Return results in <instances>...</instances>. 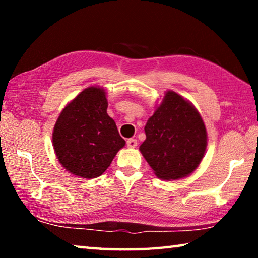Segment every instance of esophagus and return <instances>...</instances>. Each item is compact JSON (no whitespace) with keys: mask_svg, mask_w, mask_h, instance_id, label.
Masks as SVG:
<instances>
[{"mask_svg":"<svg viewBox=\"0 0 258 258\" xmlns=\"http://www.w3.org/2000/svg\"><path fill=\"white\" fill-rule=\"evenodd\" d=\"M126 145H127L128 148H135L138 146V141L135 139H128L127 141H126Z\"/></svg>","mask_w":258,"mask_h":258,"instance_id":"34e87169","label":"esophagus"}]
</instances>
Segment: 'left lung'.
Instances as JSON below:
<instances>
[{
  "label": "left lung",
  "mask_w": 258,
  "mask_h": 258,
  "mask_svg": "<svg viewBox=\"0 0 258 258\" xmlns=\"http://www.w3.org/2000/svg\"><path fill=\"white\" fill-rule=\"evenodd\" d=\"M140 151L161 180H178L198 167L207 147V132L194 104L167 91L145 126Z\"/></svg>",
  "instance_id": "1"
}]
</instances>
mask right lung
Here are the masks:
<instances>
[{"label":"right lung","instance_id":"1","mask_svg":"<svg viewBox=\"0 0 258 258\" xmlns=\"http://www.w3.org/2000/svg\"><path fill=\"white\" fill-rule=\"evenodd\" d=\"M107 108L106 91L90 86L62 109L55 121L52 141L56 158L74 175L100 176L125 146Z\"/></svg>","mask_w":258,"mask_h":258}]
</instances>
